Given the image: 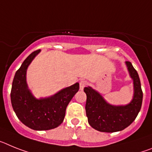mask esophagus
Instances as JSON below:
<instances>
[{"instance_id": "obj_1", "label": "esophagus", "mask_w": 152, "mask_h": 152, "mask_svg": "<svg viewBox=\"0 0 152 152\" xmlns=\"http://www.w3.org/2000/svg\"><path fill=\"white\" fill-rule=\"evenodd\" d=\"M86 86V81L85 80H81L80 83V90H83V89Z\"/></svg>"}]
</instances>
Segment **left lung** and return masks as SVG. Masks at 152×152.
<instances>
[{
  "mask_svg": "<svg viewBox=\"0 0 152 152\" xmlns=\"http://www.w3.org/2000/svg\"><path fill=\"white\" fill-rule=\"evenodd\" d=\"M129 76L133 80L134 94L132 101L125 105H113L105 101L92 87L84 88L86 94V113L91 127L102 132L122 131L131 125L142 107V93L138 72L131 62H125Z\"/></svg>",
  "mask_w": 152,
  "mask_h": 152,
  "instance_id": "left-lung-1",
  "label": "left lung"
}]
</instances>
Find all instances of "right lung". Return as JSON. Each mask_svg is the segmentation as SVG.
I'll return each mask as SVG.
<instances>
[{"instance_id":"obj_1","label":"right lung","mask_w":152,"mask_h":152,"mask_svg":"<svg viewBox=\"0 0 152 152\" xmlns=\"http://www.w3.org/2000/svg\"><path fill=\"white\" fill-rule=\"evenodd\" d=\"M40 50L30 54L15 73L10 92L14 113L23 124L37 131L50 130L63 122L66 109L80 89L79 83L61 89L50 97L37 99L27 83V70Z\"/></svg>"}]
</instances>
